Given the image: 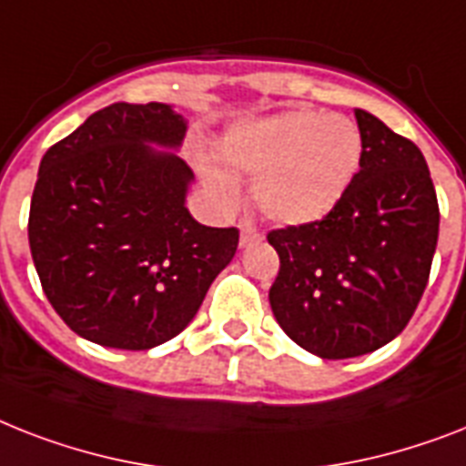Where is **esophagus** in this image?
<instances>
[{
    "instance_id": "1",
    "label": "esophagus",
    "mask_w": 466,
    "mask_h": 466,
    "mask_svg": "<svg viewBox=\"0 0 466 466\" xmlns=\"http://www.w3.org/2000/svg\"><path fill=\"white\" fill-rule=\"evenodd\" d=\"M260 239H263V237H260V232H256V229L248 225H241V246H251Z\"/></svg>"
}]
</instances>
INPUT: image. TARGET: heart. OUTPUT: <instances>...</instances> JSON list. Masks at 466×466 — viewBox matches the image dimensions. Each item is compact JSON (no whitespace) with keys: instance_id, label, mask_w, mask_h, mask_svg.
<instances>
[{"instance_id":"heart-1","label":"heart","mask_w":466,"mask_h":466,"mask_svg":"<svg viewBox=\"0 0 466 466\" xmlns=\"http://www.w3.org/2000/svg\"><path fill=\"white\" fill-rule=\"evenodd\" d=\"M220 157H200V172L218 198L234 203L239 181L253 177L256 206L279 225L323 220L357 179L364 160V136L347 116L313 109L234 127L220 146Z\"/></svg>"}]
</instances>
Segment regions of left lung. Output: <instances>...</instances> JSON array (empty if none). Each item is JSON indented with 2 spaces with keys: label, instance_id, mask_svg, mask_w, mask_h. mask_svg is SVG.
I'll use <instances>...</instances> for the list:
<instances>
[{
  "label": "left lung",
  "instance_id": "8db88e82",
  "mask_svg": "<svg viewBox=\"0 0 466 466\" xmlns=\"http://www.w3.org/2000/svg\"><path fill=\"white\" fill-rule=\"evenodd\" d=\"M364 136L357 179L323 220L268 232L279 256L270 306L279 328L320 359H351L395 339L429 285L441 210L410 138L354 109Z\"/></svg>",
  "mask_w": 466,
  "mask_h": 466
}]
</instances>
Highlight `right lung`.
Here are the masks:
<instances>
[{"instance_id":"1","label":"right lung","mask_w":466,"mask_h":466,"mask_svg":"<svg viewBox=\"0 0 466 466\" xmlns=\"http://www.w3.org/2000/svg\"><path fill=\"white\" fill-rule=\"evenodd\" d=\"M184 134L169 105L115 102L43 155L30 253L52 309L90 342L141 351L177 338L237 253V227L188 215L187 162L147 146Z\"/></svg>"}]
</instances>
